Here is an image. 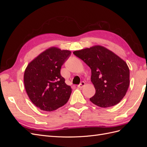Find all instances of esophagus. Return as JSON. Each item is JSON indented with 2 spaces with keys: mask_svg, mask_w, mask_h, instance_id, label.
<instances>
[{
  "mask_svg": "<svg viewBox=\"0 0 147 147\" xmlns=\"http://www.w3.org/2000/svg\"><path fill=\"white\" fill-rule=\"evenodd\" d=\"M84 85H85V83H84V82H82L80 83V84H79L77 86V87H78V88H82Z\"/></svg>",
  "mask_w": 147,
  "mask_h": 147,
  "instance_id": "obj_1",
  "label": "esophagus"
}]
</instances>
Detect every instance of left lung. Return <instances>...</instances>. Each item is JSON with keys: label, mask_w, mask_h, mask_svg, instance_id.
<instances>
[{"label": "left lung", "mask_w": 147, "mask_h": 147, "mask_svg": "<svg viewBox=\"0 0 147 147\" xmlns=\"http://www.w3.org/2000/svg\"><path fill=\"white\" fill-rule=\"evenodd\" d=\"M73 53L91 69V80L96 93L90 99L91 102L104 108L118 104L129 86V69L126 62L99 45Z\"/></svg>", "instance_id": "obj_1"}]
</instances>
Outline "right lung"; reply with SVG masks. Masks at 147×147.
<instances>
[{"mask_svg":"<svg viewBox=\"0 0 147 147\" xmlns=\"http://www.w3.org/2000/svg\"><path fill=\"white\" fill-rule=\"evenodd\" d=\"M70 55V51L51 47L26 67L24 75L26 92L31 102L42 110H55L69 99L72 89L65 84L61 69Z\"/></svg>","mask_w":147,"mask_h":147,"instance_id":"1","label":"right lung"}]
</instances>
